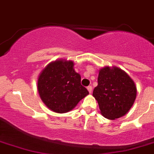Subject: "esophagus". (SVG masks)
Returning a JSON list of instances; mask_svg holds the SVG:
<instances>
[{
  "label": "esophagus",
  "mask_w": 154,
  "mask_h": 154,
  "mask_svg": "<svg viewBox=\"0 0 154 154\" xmlns=\"http://www.w3.org/2000/svg\"><path fill=\"white\" fill-rule=\"evenodd\" d=\"M87 89H88V91L89 92V94H91V93H92V86H91V85H89V86L87 87Z\"/></svg>",
  "instance_id": "esophagus-1"
}]
</instances>
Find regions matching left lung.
<instances>
[{
    "mask_svg": "<svg viewBox=\"0 0 154 154\" xmlns=\"http://www.w3.org/2000/svg\"><path fill=\"white\" fill-rule=\"evenodd\" d=\"M97 82L93 96L101 114L110 120L126 114L137 96V87L129 75L119 68L106 66L99 71Z\"/></svg>",
    "mask_w": 154,
    "mask_h": 154,
    "instance_id": "1",
    "label": "left lung"
}]
</instances>
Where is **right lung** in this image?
I'll use <instances>...</instances> for the list:
<instances>
[{
    "label": "right lung",
    "instance_id": "add662e5",
    "mask_svg": "<svg viewBox=\"0 0 154 154\" xmlns=\"http://www.w3.org/2000/svg\"><path fill=\"white\" fill-rule=\"evenodd\" d=\"M73 66L72 60H57L49 63L38 77L40 97L53 112H69L89 94L86 88L81 85V75Z\"/></svg>",
    "mask_w": 154,
    "mask_h": 154
}]
</instances>
